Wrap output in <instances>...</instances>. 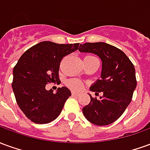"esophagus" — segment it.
Wrapping results in <instances>:
<instances>
[{
    "label": "esophagus",
    "instance_id": "1",
    "mask_svg": "<svg viewBox=\"0 0 150 150\" xmlns=\"http://www.w3.org/2000/svg\"><path fill=\"white\" fill-rule=\"evenodd\" d=\"M71 94L72 96H79V93H78V92H76V91H72Z\"/></svg>",
    "mask_w": 150,
    "mask_h": 150
}]
</instances>
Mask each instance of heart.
Returning a JSON list of instances; mask_svg holds the SVG:
<instances>
[{
    "instance_id": "heart-1",
    "label": "heart",
    "mask_w": 150,
    "mask_h": 150,
    "mask_svg": "<svg viewBox=\"0 0 150 150\" xmlns=\"http://www.w3.org/2000/svg\"><path fill=\"white\" fill-rule=\"evenodd\" d=\"M86 57H93L91 55H88ZM67 85L69 88L75 89V90H80L83 88V83H81L80 80H79L77 79H71L67 82Z\"/></svg>"
}]
</instances>
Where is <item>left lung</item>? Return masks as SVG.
Returning a JSON list of instances; mask_svg holds the SVG:
<instances>
[{"mask_svg": "<svg viewBox=\"0 0 150 150\" xmlns=\"http://www.w3.org/2000/svg\"><path fill=\"white\" fill-rule=\"evenodd\" d=\"M79 50L96 54L102 60L101 79L90 90L103 95L100 100L90 95L91 101L83 108V113L94 125H110L120 117L132 100L137 87L134 66L122 50L105 42L80 44Z\"/></svg>", "mask_w": 150, "mask_h": 150, "instance_id": "left-lung-1", "label": "left lung"}]
</instances>
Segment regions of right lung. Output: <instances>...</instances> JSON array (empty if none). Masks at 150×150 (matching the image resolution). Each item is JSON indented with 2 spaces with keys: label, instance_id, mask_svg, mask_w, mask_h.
Returning a JSON list of instances; mask_svg holds the SVG:
<instances>
[{
  "label": "right lung",
  "instance_id": "obj_1",
  "mask_svg": "<svg viewBox=\"0 0 150 150\" xmlns=\"http://www.w3.org/2000/svg\"><path fill=\"white\" fill-rule=\"evenodd\" d=\"M79 45L42 42L28 49L15 65L12 88L18 106L32 122L47 124L61 113L71 91L62 87L54 94L46 85L60 81V62Z\"/></svg>",
  "mask_w": 150,
  "mask_h": 150
}]
</instances>
